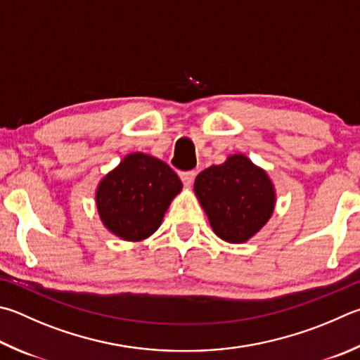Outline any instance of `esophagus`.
<instances>
[{"instance_id": "esophagus-1", "label": "esophagus", "mask_w": 360, "mask_h": 360, "mask_svg": "<svg viewBox=\"0 0 360 360\" xmlns=\"http://www.w3.org/2000/svg\"><path fill=\"white\" fill-rule=\"evenodd\" d=\"M179 176H181L182 182H184V186L191 187L193 179H195V176H197V173H195V172H182Z\"/></svg>"}]
</instances>
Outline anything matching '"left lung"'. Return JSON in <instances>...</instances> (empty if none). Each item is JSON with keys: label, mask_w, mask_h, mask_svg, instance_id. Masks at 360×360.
Wrapping results in <instances>:
<instances>
[{"label": "left lung", "mask_w": 360, "mask_h": 360, "mask_svg": "<svg viewBox=\"0 0 360 360\" xmlns=\"http://www.w3.org/2000/svg\"><path fill=\"white\" fill-rule=\"evenodd\" d=\"M193 192L212 231L230 244L250 240L269 221L277 202L276 186L266 169L240 153L202 169Z\"/></svg>", "instance_id": "obj_1"}]
</instances>
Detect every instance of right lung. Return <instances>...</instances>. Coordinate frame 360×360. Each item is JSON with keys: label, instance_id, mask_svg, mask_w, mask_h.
<instances>
[{"label": "right lung", "instance_id": "right-lung-1", "mask_svg": "<svg viewBox=\"0 0 360 360\" xmlns=\"http://www.w3.org/2000/svg\"><path fill=\"white\" fill-rule=\"evenodd\" d=\"M181 191V179L165 162L130 153L99 181L94 201L110 233L127 243H141L159 230Z\"/></svg>", "mask_w": 360, "mask_h": 360}]
</instances>
